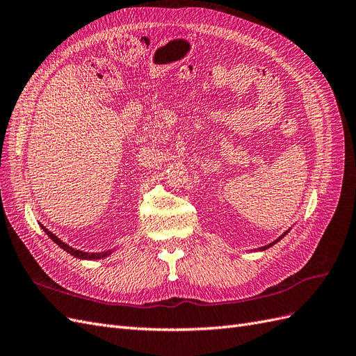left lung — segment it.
<instances>
[{
  "label": "left lung",
  "mask_w": 356,
  "mask_h": 356,
  "mask_svg": "<svg viewBox=\"0 0 356 356\" xmlns=\"http://www.w3.org/2000/svg\"><path fill=\"white\" fill-rule=\"evenodd\" d=\"M286 233H288V232H285V233H284V234H282V236H281V238H279V239H276V241H275V242H272V243H270V245H267V246H264V248H263V250H267V248H270V246H273V245H275V243H276V242H279V241H281V239H282V238H284V236H285V234H286Z\"/></svg>",
  "instance_id": "obj_1"
}]
</instances>
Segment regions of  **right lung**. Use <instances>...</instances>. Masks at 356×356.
I'll return each mask as SVG.
<instances>
[{
	"label": "right lung",
	"mask_w": 356,
	"mask_h": 356,
	"mask_svg": "<svg viewBox=\"0 0 356 356\" xmlns=\"http://www.w3.org/2000/svg\"><path fill=\"white\" fill-rule=\"evenodd\" d=\"M42 227V225H41ZM42 230H44L47 234H49V238L55 242V243H58L63 251H67L68 254H71V255H74V257H77V258H86V260H99V258H105L106 255H110L111 254V251H105V252H95V254H89V252H83V251H79V250H74V248H71L70 245H67L65 242H62L60 239H58L55 234H53L51 232H49L46 227H42Z\"/></svg>",
	"instance_id": "add662e5"
}]
</instances>
